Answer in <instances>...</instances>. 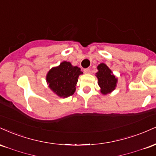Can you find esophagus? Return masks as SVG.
Masks as SVG:
<instances>
[{
  "label": "esophagus",
  "mask_w": 156,
  "mask_h": 156,
  "mask_svg": "<svg viewBox=\"0 0 156 156\" xmlns=\"http://www.w3.org/2000/svg\"><path fill=\"white\" fill-rule=\"evenodd\" d=\"M83 72H84V73H87V74H89V73H90L91 70H90V69H89V68H87V69H83Z\"/></svg>",
  "instance_id": "obj_1"
}]
</instances>
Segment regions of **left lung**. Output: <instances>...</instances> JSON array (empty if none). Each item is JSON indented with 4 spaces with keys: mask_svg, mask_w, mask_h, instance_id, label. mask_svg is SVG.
Masks as SVG:
<instances>
[{
    "mask_svg": "<svg viewBox=\"0 0 156 156\" xmlns=\"http://www.w3.org/2000/svg\"><path fill=\"white\" fill-rule=\"evenodd\" d=\"M98 72L96 73L98 84L101 88V92L106 94L112 92L117 85V79L112 74V71L105 64H101L98 67Z\"/></svg>",
    "mask_w": 156,
    "mask_h": 156,
    "instance_id": "1",
    "label": "left lung"
}]
</instances>
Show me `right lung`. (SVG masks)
Returning <instances> with one entry per match:
<instances>
[{"label":"right lung","mask_w":156,"mask_h":156,"mask_svg":"<svg viewBox=\"0 0 156 156\" xmlns=\"http://www.w3.org/2000/svg\"><path fill=\"white\" fill-rule=\"evenodd\" d=\"M83 74L78 67L63 62L57 67L52 68L47 75L49 87L57 95L67 98L74 94L78 76Z\"/></svg>","instance_id":"1"}]
</instances>
